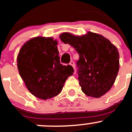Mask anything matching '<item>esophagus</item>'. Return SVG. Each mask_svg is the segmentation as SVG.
<instances>
[{
	"mask_svg": "<svg viewBox=\"0 0 132 132\" xmlns=\"http://www.w3.org/2000/svg\"><path fill=\"white\" fill-rule=\"evenodd\" d=\"M70 64L71 65V66H73V68H74V70H75V62H73V61H71V62H70Z\"/></svg>",
	"mask_w": 132,
	"mask_h": 132,
	"instance_id": "obj_1",
	"label": "esophagus"
}]
</instances>
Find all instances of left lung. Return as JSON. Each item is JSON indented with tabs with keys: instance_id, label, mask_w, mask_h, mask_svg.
Instances as JSON below:
<instances>
[{
	"instance_id": "8db88e82",
	"label": "left lung",
	"mask_w": 132,
	"mask_h": 132,
	"mask_svg": "<svg viewBox=\"0 0 132 132\" xmlns=\"http://www.w3.org/2000/svg\"><path fill=\"white\" fill-rule=\"evenodd\" d=\"M60 39L73 46L79 54L77 73L83 93L94 98H100L107 93L119 71L117 48L103 36L91 32L82 36L64 32Z\"/></svg>"
}]
</instances>
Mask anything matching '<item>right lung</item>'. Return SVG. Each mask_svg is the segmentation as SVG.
<instances>
[{"label":"right lung","mask_w":132,"mask_h":132,"mask_svg":"<svg viewBox=\"0 0 132 132\" xmlns=\"http://www.w3.org/2000/svg\"><path fill=\"white\" fill-rule=\"evenodd\" d=\"M57 45L52 38L36 37L27 41L18 55L20 77L28 90L40 99L58 95L68 77L73 74L72 66L60 62Z\"/></svg>","instance_id":"add662e5"}]
</instances>
